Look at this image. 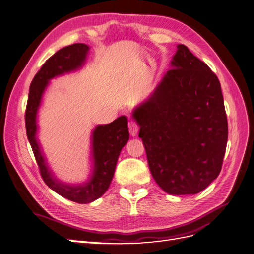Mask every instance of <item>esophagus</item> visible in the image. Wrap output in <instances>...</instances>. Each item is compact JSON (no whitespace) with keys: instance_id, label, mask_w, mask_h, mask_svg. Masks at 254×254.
Instances as JSON below:
<instances>
[{"instance_id":"obj_1","label":"esophagus","mask_w":254,"mask_h":254,"mask_svg":"<svg viewBox=\"0 0 254 254\" xmlns=\"http://www.w3.org/2000/svg\"><path fill=\"white\" fill-rule=\"evenodd\" d=\"M128 127H129V132L132 136H135L137 132H139V125H137L134 121H130L128 123Z\"/></svg>"}]
</instances>
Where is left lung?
<instances>
[{
    "mask_svg": "<svg viewBox=\"0 0 254 254\" xmlns=\"http://www.w3.org/2000/svg\"><path fill=\"white\" fill-rule=\"evenodd\" d=\"M150 173L171 195H195L217 178L228 141L220 82L184 44L150 96L132 110Z\"/></svg>",
    "mask_w": 254,
    "mask_h": 254,
    "instance_id": "obj_1",
    "label": "left lung"
}]
</instances>
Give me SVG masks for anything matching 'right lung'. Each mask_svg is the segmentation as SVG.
<instances>
[{
  "label": "right lung",
  "instance_id": "right-lung-1",
  "mask_svg": "<svg viewBox=\"0 0 254 254\" xmlns=\"http://www.w3.org/2000/svg\"><path fill=\"white\" fill-rule=\"evenodd\" d=\"M90 48L75 43L56 52L36 74L29 87L25 113L26 134L45 184L68 200L90 203L102 197L109 189L122 148L129 140L128 120L125 115L110 124L97 125L91 133V173L81 183H66L58 179L49 165L38 139V112L50 80L64 74L79 71L86 64Z\"/></svg>",
  "mask_w": 254,
  "mask_h": 254
}]
</instances>
